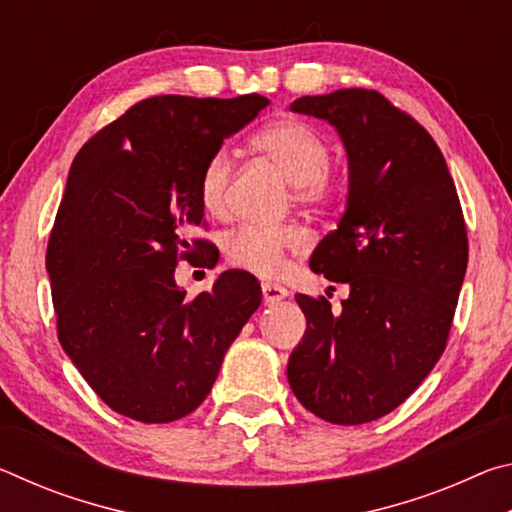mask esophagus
I'll list each match as a JSON object with an SVG mask.
<instances>
[{"mask_svg": "<svg viewBox=\"0 0 512 512\" xmlns=\"http://www.w3.org/2000/svg\"><path fill=\"white\" fill-rule=\"evenodd\" d=\"M262 296H264L266 305H277V302L289 296V291L284 289V287H280V284L264 282V284H262Z\"/></svg>", "mask_w": 512, "mask_h": 512, "instance_id": "obj_1", "label": "esophagus"}]
</instances>
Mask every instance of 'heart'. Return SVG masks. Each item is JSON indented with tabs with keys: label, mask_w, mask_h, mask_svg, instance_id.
Instances as JSON below:
<instances>
[{
	"label": "heart",
	"mask_w": 512,
	"mask_h": 512,
	"mask_svg": "<svg viewBox=\"0 0 512 512\" xmlns=\"http://www.w3.org/2000/svg\"><path fill=\"white\" fill-rule=\"evenodd\" d=\"M255 149L280 167L298 187L300 201H323L329 194L327 169L332 149L323 135L296 119H282L255 135ZM232 176V155L228 149L214 151L203 164L198 178V198L207 214L228 212V189ZM309 246V237L300 228H257L246 225L225 241L230 264L255 275H277L287 262V253H300Z\"/></svg>",
	"instance_id": "obj_1"
}]
</instances>
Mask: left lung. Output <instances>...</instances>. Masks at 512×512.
Listing matches in <instances>:
<instances>
[{"label": "left lung", "mask_w": 512, "mask_h": 512, "mask_svg": "<svg viewBox=\"0 0 512 512\" xmlns=\"http://www.w3.org/2000/svg\"><path fill=\"white\" fill-rule=\"evenodd\" d=\"M327 121L348 155V201L309 266L348 284L336 314L298 293L307 329L291 352L293 395L318 418L363 424L397 409L445 350L467 268L454 180L431 135L375 90L291 103Z\"/></svg>", "instance_id": "obj_1"}]
</instances>
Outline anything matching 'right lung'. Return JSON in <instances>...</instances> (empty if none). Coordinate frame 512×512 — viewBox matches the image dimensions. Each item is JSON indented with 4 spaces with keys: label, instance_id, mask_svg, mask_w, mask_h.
<instances>
[{
    "label": "right lung",
    "instance_id": "obj_1",
    "mask_svg": "<svg viewBox=\"0 0 512 512\" xmlns=\"http://www.w3.org/2000/svg\"><path fill=\"white\" fill-rule=\"evenodd\" d=\"M266 97L164 94L124 112L83 146L47 246L58 341L112 411L146 424L185 418L210 395L225 352L262 302L246 271L187 300L178 259L203 223L198 178Z\"/></svg>",
    "mask_w": 512,
    "mask_h": 512
}]
</instances>
